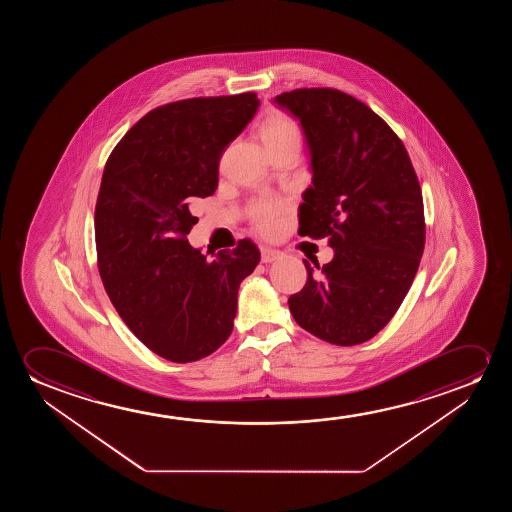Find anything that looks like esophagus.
<instances>
[{"mask_svg":"<svg viewBox=\"0 0 512 512\" xmlns=\"http://www.w3.org/2000/svg\"><path fill=\"white\" fill-rule=\"evenodd\" d=\"M260 255H262V262H274V260L280 259L283 253L280 250H276V248H271V246H260Z\"/></svg>","mask_w":512,"mask_h":512,"instance_id":"1","label":"esophagus"}]
</instances>
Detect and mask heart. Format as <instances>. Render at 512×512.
Masks as SVG:
<instances>
[{"label": "heart", "instance_id": "1", "mask_svg": "<svg viewBox=\"0 0 512 512\" xmlns=\"http://www.w3.org/2000/svg\"><path fill=\"white\" fill-rule=\"evenodd\" d=\"M260 136H262L264 145L285 140H301L297 124L281 113H273L271 117H267L260 129ZM281 210H283L281 201L260 199L250 208V215H252L253 224L257 225L260 231L269 232L276 227Z\"/></svg>", "mask_w": 512, "mask_h": 512}]
</instances>
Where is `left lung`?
Masks as SVG:
<instances>
[{
	"label": "left lung",
	"instance_id": "1",
	"mask_svg": "<svg viewBox=\"0 0 512 512\" xmlns=\"http://www.w3.org/2000/svg\"><path fill=\"white\" fill-rule=\"evenodd\" d=\"M274 105L299 120L309 152L299 232L334 248L323 267L304 260L308 281L288 308L327 343H365L392 320L420 266L425 218L413 164L385 120L344 92L297 89Z\"/></svg>",
	"mask_w": 512,
	"mask_h": 512
}]
</instances>
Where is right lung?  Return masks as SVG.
I'll return each instance as SVG.
<instances>
[{"mask_svg":"<svg viewBox=\"0 0 512 512\" xmlns=\"http://www.w3.org/2000/svg\"><path fill=\"white\" fill-rule=\"evenodd\" d=\"M253 92L155 108L106 162L94 227L106 294L159 357L196 362L231 336L241 281L260 252L250 239L208 259L189 245V204L218 185V161L259 110Z\"/></svg>","mask_w":512,"mask_h":512,"instance_id":"right-lung-1","label":"right lung"}]
</instances>
